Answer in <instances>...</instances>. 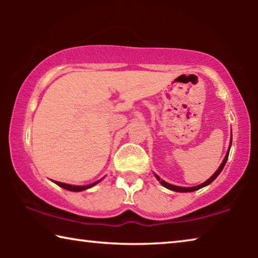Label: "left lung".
<instances>
[{"mask_svg": "<svg viewBox=\"0 0 258 258\" xmlns=\"http://www.w3.org/2000/svg\"><path fill=\"white\" fill-rule=\"evenodd\" d=\"M231 142H232V137H231ZM230 147H231V143H230ZM229 151H230V148H229L228 152H226V155H225V158H224V160L222 161V164H221L220 167H218L217 171H216L215 173H214L213 175H212L211 177H209L206 182H204V183H202V184H199V185H196V186H190V187H184V186H176V185L169 184V183L165 182L164 180H160V177H159L158 175H156V177H157V180H158V181L160 182V184H161V185H164L165 187H167V189H169V190L177 191V192H191V191H196V190L200 189V187H203V186H206V185H208L209 183H212V182H213L214 180H215V178L218 176V174H220V173L222 172V169H223V167H224V166H225L226 160H228V157H229Z\"/></svg>", "mask_w": 258, "mask_h": 258, "instance_id": "obj_1", "label": "left lung"}]
</instances>
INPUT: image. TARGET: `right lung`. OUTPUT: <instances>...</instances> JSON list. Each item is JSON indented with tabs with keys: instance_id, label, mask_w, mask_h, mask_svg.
<instances>
[{
	"instance_id": "1",
	"label": "right lung",
	"mask_w": 258,
	"mask_h": 258,
	"mask_svg": "<svg viewBox=\"0 0 258 258\" xmlns=\"http://www.w3.org/2000/svg\"><path fill=\"white\" fill-rule=\"evenodd\" d=\"M98 182H100V180H99V181H97V182L92 183V184H89V185H83V186H78V185H71V184H66V183H61V182H58V181H54V183H56V184H58L59 186L63 187V189H67V190H69V191H76V192H77V191H83V190L89 189V187H91V186H93V185L97 184Z\"/></svg>"
}]
</instances>
